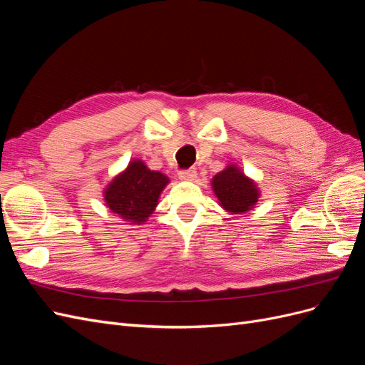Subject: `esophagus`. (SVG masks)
I'll return each instance as SVG.
<instances>
[{"label":"esophagus","instance_id":"esophagus-1","mask_svg":"<svg viewBox=\"0 0 365 365\" xmlns=\"http://www.w3.org/2000/svg\"><path fill=\"white\" fill-rule=\"evenodd\" d=\"M178 176H180V180H182V181H193L196 178V170L195 169L180 170Z\"/></svg>","mask_w":365,"mask_h":365}]
</instances>
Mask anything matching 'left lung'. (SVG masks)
<instances>
[{"label": "left lung", "instance_id": "left-lung-1", "mask_svg": "<svg viewBox=\"0 0 365 365\" xmlns=\"http://www.w3.org/2000/svg\"><path fill=\"white\" fill-rule=\"evenodd\" d=\"M212 187L219 205L231 215L250 212L260 196L256 182L250 180L236 164H228L222 172L215 175Z\"/></svg>", "mask_w": 365, "mask_h": 365}]
</instances>
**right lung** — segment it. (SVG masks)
I'll use <instances>...</instances> for the list:
<instances>
[{
  "mask_svg": "<svg viewBox=\"0 0 365 365\" xmlns=\"http://www.w3.org/2000/svg\"><path fill=\"white\" fill-rule=\"evenodd\" d=\"M169 178L150 170L141 160H132L103 190L105 202L113 213L130 224H145L158 205V197Z\"/></svg>",
  "mask_w": 365,
  "mask_h": 365,
  "instance_id": "add662e5",
  "label": "right lung"
}]
</instances>
